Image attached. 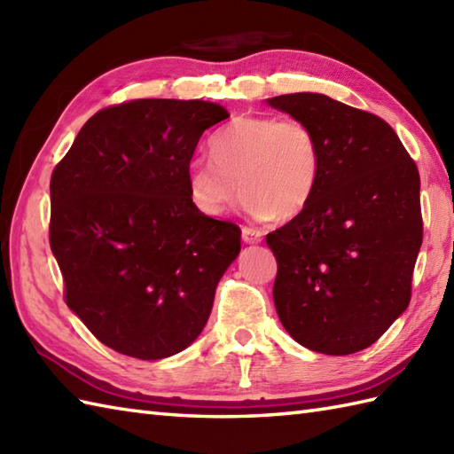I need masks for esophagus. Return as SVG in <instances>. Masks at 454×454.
Listing matches in <instances>:
<instances>
[{
	"label": "esophagus",
	"instance_id": "1",
	"mask_svg": "<svg viewBox=\"0 0 454 454\" xmlns=\"http://www.w3.org/2000/svg\"><path fill=\"white\" fill-rule=\"evenodd\" d=\"M263 234L259 232V230H255V228H247V226H244L242 228V239L246 244H259L262 242V238Z\"/></svg>",
	"mask_w": 454,
	"mask_h": 454
}]
</instances>
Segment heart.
I'll return each instance as SVG.
<instances>
[{"instance_id":"heart-1","label":"heart","mask_w":454,"mask_h":454,"mask_svg":"<svg viewBox=\"0 0 454 454\" xmlns=\"http://www.w3.org/2000/svg\"><path fill=\"white\" fill-rule=\"evenodd\" d=\"M320 177L316 134L298 119L242 117L215 138V158L189 166L187 181L195 207L222 216L242 185V205L255 218L291 220L310 205Z\"/></svg>"}]
</instances>
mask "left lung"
<instances>
[{
    "label": "left lung",
    "instance_id": "8db88e82",
    "mask_svg": "<svg viewBox=\"0 0 454 454\" xmlns=\"http://www.w3.org/2000/svg\"><path fill=\"white\" fill-rule=\"evenodd\" d=\"M267 103L306 122L320 146L310 205L267 234L278 320L316 353L366 349L410 304L423 239L418 166L376 114L322 93Z\"/></svg>",
    "mask_w": 454,
    "mask_h": 454
}]
</instances>
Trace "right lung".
<instances>
[{
    "label": "right lung",
    "instance_id": "right-lung-1",
    "mask_svg": "<svg viewBox=\"0 0 454 454\" xmlns=\"http://www.w3.org/2000/svg\"><path fill=\"white\" fill-rule=\"evenodd\" d=\"M228 119L208 101L137 99L95 113L51 179V249L66 304L111 349L156 361L197 340L239 228L195 207L199 138Z\"/></svg>",
    "mask_w": 454,
    "mask_h": 454
}]
</instances>
